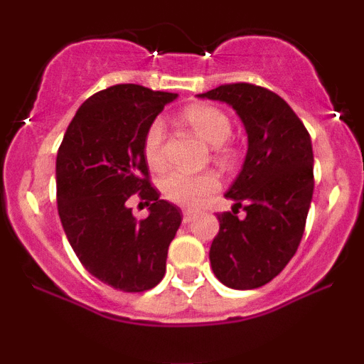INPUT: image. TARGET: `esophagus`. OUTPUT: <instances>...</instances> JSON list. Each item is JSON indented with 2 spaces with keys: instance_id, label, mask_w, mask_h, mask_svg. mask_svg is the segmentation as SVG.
Instances as JSON below:
<instances>
[{
  "instance_id": "esophagus-1",
  "label": "esophagus",
  "mask_w": 364,
  "mask_h": 364,
  "mask_svg": "<svg viewBox=\"0 0 364 364\" xmlns=\"http://www.w3.org/2000/svg\"><path fill=\"white\" fill-rule=\"evenodd\" d=\"M193 219H195V212H191V210H185V212H183V223L190 224Z\"/></svg>"
}]
</instances>
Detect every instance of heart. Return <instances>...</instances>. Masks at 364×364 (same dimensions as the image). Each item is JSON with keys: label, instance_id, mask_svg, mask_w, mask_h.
Masks as SVG:
<instances>
[{"label": "heart", "instance_id": "obj_1", "mask_svg": "<svg viewBox=\"0 0 364 364\" xmlns=\"http://www.w3.org/2000/svg\"><path fill=\"white\" fill-rule=\"evenodd\" d=\"M181 121L186 123L196 135L214 149V156L223 162H231L236 157L235 145L229 144L231 119L223 109L205 102H195L181 111ZM144 157L150 169L162 171L166 168L164 127L161 121H154L144 136ZM220 190V179L214 171L200 174L174 173L162 181V193L166 200L176 205L198 208Z\"/></svg>", "mask_w": 364, "mask_h": 364}]
</instances>
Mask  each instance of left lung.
Segmentation results:
<instances>
[{
  "label": "left lung",
  "instance_id": "1",
  "mask_svg": "<svg viewBox=\"0 0 364 364\" xmlns=\"http://www.w3.org/2000/svg\"><path fill=\"white\" fill-rule=\"evenodd\" d=\"M198 97L228 102L248 133V154L225 196L232 212L217 214L210 246L215 277L231 289H257L282 272L298 250L313 196V149L308 129L272 90L225 83ZM247 212L245 220L235 214Z\"/></svg>",
  "mask_w": 364,
  "mask_h": 364
}]
</instances>
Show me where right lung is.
Listing matches in <instances>:
<instances>
[{
    "instance_id": "1",
    "label": "right lung",
    "mask_w": 364,
    "mask_h": 364,
    "mask_svg": "<svg viewBox=\"0 0 364 364\" xmlns=\"http://www.w3.org/2000/svg\"><path fill=\"white\" fill-rule=\"evenodd\" d=\"M178 97L135 83L107 87L78 107L58 149V214L87 272L123 292L156 287L166 274L181 210L161 200L144 157V136L166 104ZM135 194L149 207L136 221Z\"/></svg>"
}]
</instances>
